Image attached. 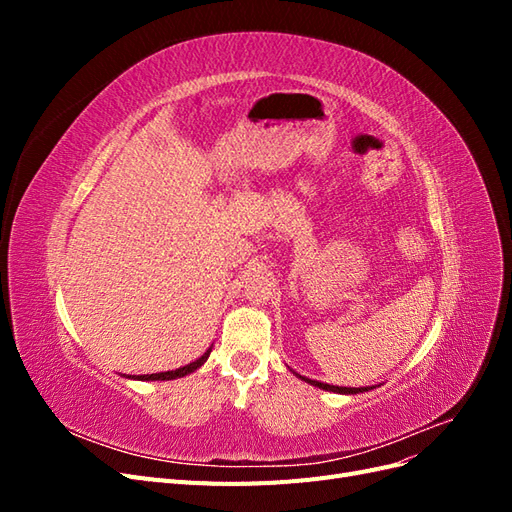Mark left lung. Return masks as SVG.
<instances>
[{"label":"left lung","instance_id":"left-lung-1","mask_svg":"<svg viewBox=\"0 0 512 512\" xmlns=\"http://www.w3.org/2000/svg\"><path fill=\"white\" fill-rule=\"evenodd\" d=\"M303 378V376H301ZM305 382L318 386V389H324V391H333V393H342V395H356V393H363L367 389H348V386H333V384H324V382H318V380H309V378H303Z\"/></svg>","mask_w":512,"mask_h":512}]
</instances>
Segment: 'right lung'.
Listing matches in <instances>:
<instances>
[{
  "instance_id": "right-lung-1",
  "label": "right lung",
  "mask_w": 512,
  "mask_h": 512,
  "mask_svg": "<svg viewBox=\"0 0 512 512\" xmlns=\"http://www.w3.org/2000/svg\"><path fill=\"white\" fill-rule=\"evenodd\" d=\"M209 352H211V348H209V350H207L203 356H200V359H196L194 363L185 365V367H179V369H175V371H162V374H147V376H138L136 380H175V378H183V376L192 374L194 369H198L200 365H203V363L207 361Z\"/></svg>"
}]
</instances>
